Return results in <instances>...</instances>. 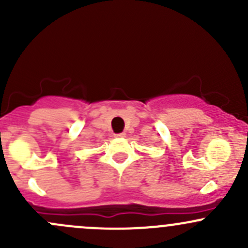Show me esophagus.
<instances>
[{"instance_id":"34e87169","label":"esophagus","mask_w":248,"mask_h":248,"mask_svg":"<svg viewBox=\"0 0 248 248\" xmlns=\"http://www.w3.org/2000/svg\"><path fill=\"white\" fill-rule=\"evenodd\" d=\"M115 137H117V138H124V137H126V133H119V134H116Z\"/></svg>"}]
</instances>
